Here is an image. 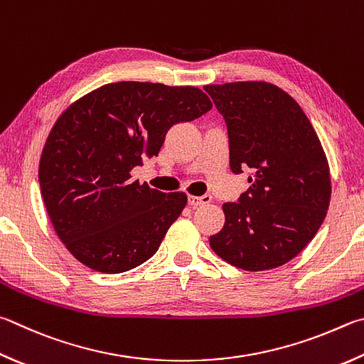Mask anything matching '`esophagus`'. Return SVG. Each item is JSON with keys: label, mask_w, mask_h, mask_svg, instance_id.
<instances>
[{"label": "esophagus", "mask_w": 364, "mask_h": 364, "mask_svg": "<svg viewBox=\"0 0 364 364\" xmlns=\"http://www.w3.org/2000/svg\"><path fill=\"white\" fill-rule=\"evenodd\" d=\"M188 202L191 207H200V205H205V203H210L211 202V196L210 194H205V196H189L188 197Z\"/></svg>", "instance_id": "1"}]
</instances>
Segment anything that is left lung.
Masks as SVG:
<instances>
[{
    "instance_id": "obj_1",
    "label": "left lung",
    "mask_w": 364,
    "mask_h": 364,
    "mask_svg": "<svg viewBox=\"0 0 364 364\" xmlns=\"http://www.w3.org/2000/svg\"><path fill=\"white\" fill-rule=\"evenodd\" d=\"M228 125L230 170L250 168V188L223 205L210 237L232 266L259 272L291 261L318 232L331 199L325 151L291 95L264 81L205 85Z\"/></svg>"
}]
</instances>
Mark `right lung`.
<instances>
[{
    "label": "right lung",
    "mask_w": 364,
    "mask_h": 364,
    "mask_svg": "<svg viewBox=\"0 0 364 364\" xmlns=\"http://www.w3.org/2000/svg\"><path fill=\"white\" fill-rule=\"evenodd\" d=\"M191 85L122 81L102 85L63 111L39 161V186L55 232L84 266L121 274L148 261L188 203L130 171L159 154L173 124L211 109Z\"/></svg>",
    "instance_id": "add662e5"
}]
</instances>
